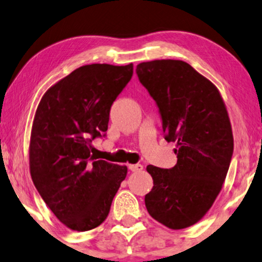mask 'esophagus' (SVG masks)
Instances as JSON below:
<instances>
[{
  "instance_id": "1",
  "label": "esophagus",
  "mask_w": 262,
  "mask_h": 262,
  "mask_svg": "<svg viewBox=\"0 0 262 262\" xmlns=\"http://www.w3.org/2000/svg\"><path fill=\"white\" fill-rule=\"evenodd\" d=\"M128 168H130L131 171H141V170H143V166H142L141 163L130 164V166H128Z\"/></svg>"
}]
</instances>
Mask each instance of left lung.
Segmentation results:
<instances>
[{
	"label": "left lung",
	"instance_id": "obj_1",
	"mask_svg": "<svg viewBox=\"0 0 262 262\" xmlns=\"http://www.w3.org/2000/svg\"><path fill=\"white\" fill-rule=\"evenodd\" d=\"M136 73L159 107L164 139L178 145L173 168L146 167L154 180L146 210L170 229L191 227L212 206L230 166L234 138L227 108L218 89L182 60L144 62Z\"/></svg>",
	"mask_w": 262,
	"mask_h": 262
}]
</instances>
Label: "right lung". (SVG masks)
<instances>
[{
	"label": "right lung",
	"mask_w": 262,
	"mask_h": 262,
	"mask_svg": "<svg viewBox=\"0 0 262 262\" xmlns=\"http://www.w3.org/2000/svg\"><path fill=\"white\" fill-rule=\"evenodd\" d=\"M132 74V63L83 66L39 102L30 143L31 177L46 205L71 230L99 227L126 178V167L93 155L92 141L106 136L111 106Z\"/></svg>",
	"instance_id": "right-lung-1"
}]
</instances>
